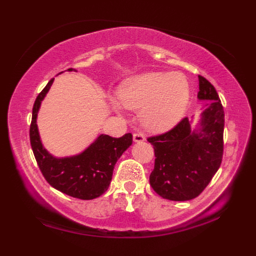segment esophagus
I'll list each match as a JSON object with an SVG mask.
<instances>
[{
  "instance_id": "1",
  "label": "esophagus",
  "mask_w": 256,
  "mask_h": 256,
  "mask_svg": "<svg viewBox=\"0 0 256 256\" xmlns=\"http://www.w3.org/2000/svg\"><path fill=\"white\" fill-rule=\"evenodd\" d=\"M132 140H134V142H143L146 138L142 132H135V134L132 135Z\"/></svg>"
}]
</instances>
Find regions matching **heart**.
I'll list each match as a JSON object with an SVG mask.
<instances>
[{"mask_svg":"<svg viewBox=\"0 0 256 256\" xmlns=\"http://www.w3.org/2000/svg\"><path fill=\"white\" fill-rule=\"evenodd\" d=\"M120 100L130 110H141V122L152 132L172 127L184 114L190 87L182 73L150 72L126 80Z\"/></svg>","mask_w":256,"mask_h":256,"instance_id":"b5f03b06","label":"heart"}]
</instances>
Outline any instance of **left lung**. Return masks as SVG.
<instances>
[{"instance_id": "left-lung-1", "label": "left lung", "mask_w": 256, "mask_h": 256, "mask_svg": "<svg viewBox=\"0 0 256 256\" xmlns=\"http://www.w3.org/2000/svg\"><path fill=\"white\" fill-rule=\"evenodd\" d=\"M198 79V99L208 100L200 127L192 129L191 121L184 118L170 130L148 138L156 157L150 185L157 194L170 200L198 197L222 160L224 107L214 86L202 76Z\"/></svg>"}]
</instances>
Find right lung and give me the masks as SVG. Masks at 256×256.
<instances>
[{"label":"right lung","mask_w":256,"mask_h":256,"mask_svg":"<svg viewBox=\"0 0 256 256\" xmlns=\"http://www.w3.org/2000/svg\"><path fill=\"white\" fill-rule=\"evenodd\" d=\"M73 68H68L72 71ZM54 82L51 79L38 94L32 108L30 124V143L40 170L48 184L71 197L90 200L100 197L110 186L116 160L132 143L130 132L121 138L100 135L85 152L79 155L56 158L42 144L36 124L42 100Z\"/></svg>","instance_id":"1"}]
</instances>
